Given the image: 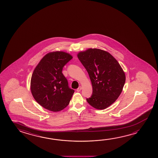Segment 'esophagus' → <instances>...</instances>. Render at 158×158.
<instances>
[{
	"instance_id": "1",
	"label": "esophagus",
	"mask_w": 158,
	"mask_h": 158,
	"mask_svg": "<svg viewBox=\"0 0 158 158\" xmlns=\"http://www.w3.org/2000/svg\"><path fill=\"white\" fill-rule=\"evenodd\" d=\"M82 89V87L81 86H79V88L77 89V91H78V92H79V91H81V90Z\"/></svg>"
}]
</instances>
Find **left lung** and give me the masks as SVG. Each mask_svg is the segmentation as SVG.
Segmentation results:
<instances>
[{"mask_svg": "<svg viewBox=\"0 0 158 158\" xmlns=\"http://www.w3.org/2000/svg\"><path fill=\"white\" fill-rule=\"evenodd\" d=\"M87 70L93 94L86 101L95 109L104 110L114 103L121 94L126 75L111 54L98 48H89L77 54Z\"/></svg>", "mask_w": 158, "mask_h": 158, "instance_id": "obj_1", "label": "left lung"}]
</instances>
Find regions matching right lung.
I'll use <instances>...</instances> for the list:
<instances>
[{
	"label": "right lung",
	"instance_id": "obj_1",
	"mask_svg": "<svg viewBox=\"0 0 158 158\" xmlns=\"http://www.w3.org/2000/svg\"><path fill=\"white\" fill-rule=\"evenodd\" d=\"M73 58L63 51L49 52L42 58L31 76V94L38 104L49 111L58 112L69 104L74 90L68 87L63 67Z\"/></svg>",
	"mask_w": 158,
	"mask_h": 158
}]
</instances>
